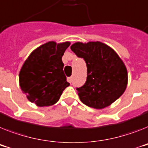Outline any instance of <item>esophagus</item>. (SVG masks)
<instances>
[{
    "instance_id": "34e87169",
    "label": "esophagus",
    "mask_w": 148,
    "mask_h": 148,
    "mask_svg": "<svg viewBox=\"0 0 148 148\" xmlns=\"http://www.w3.org/2000/svg\"><path fill=\"white\" fill-rule=\"evenodd\" d=\"M67 80H68V83L71 84V83H72V77H68V79H67Z\"/></svg>"
}]
</instances>
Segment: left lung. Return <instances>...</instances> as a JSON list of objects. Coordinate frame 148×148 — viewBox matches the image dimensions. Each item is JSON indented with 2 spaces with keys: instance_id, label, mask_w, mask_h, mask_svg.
<instances>
[{
  "instance_id": "1",
  "label": "left lung",
  "mask_w": 148,
  "mask_h": 148,
  "mask_svg": "<svg viewBox=\"0 0 148 148\" xmlns=\"http://www.w3.org/2000/svg\"><path fill=\"white\" fill-rule=\"evenodd\" d=\"M71 49L85 60L87 77L85 84L77 88L80 101L95 109L109 106L121 96L127 86L125 64L117 53L101 42H77Z\"/></svg>"
}]
</instances>
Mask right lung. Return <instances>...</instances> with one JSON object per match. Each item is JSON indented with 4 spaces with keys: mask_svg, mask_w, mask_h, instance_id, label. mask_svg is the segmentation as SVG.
Returning a JSON list of instances; mask_svg holds the SVG:
<instances>
[{
    "mask_svg": "<svg viewBox=\"0 0 148 148\" xmlns=\"http://www.w3.org/2000/svg\"><path fill=\"white\" fill-rule=\"evenodd\" d=\"M70 44V42H47L34 49L26 59L18 80L22 91L31 102L38 107L54 105L70 85L63 71L62 60Z\"/></svg>",
    "mask_w": 148,
    "mask_h": 148,
    "instance_id": "obj_1",
    "label": "right lung"
}]
</instances>
